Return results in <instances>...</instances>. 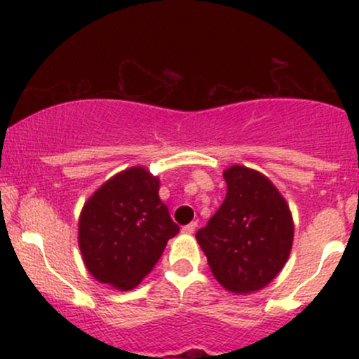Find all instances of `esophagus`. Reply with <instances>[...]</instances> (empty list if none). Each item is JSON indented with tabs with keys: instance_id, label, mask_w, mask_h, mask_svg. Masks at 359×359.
I'll use <instances>...</instances> for the list:
<instances>
[{
	"instance_id": "34e87169",
	"label": "esophagus",
	"mask_w": 359,
	"mask_h": 359,
	"mask_svg": "<svg viewBox=\"0 0 359 359\" xmlns=\"http://www.w3.org/2000/svg\"><path fill=\"white\" fill-rule=\"evenodd\" d=\"M196 228H197V222H196V221L189 222V224H185L184 228H182V233H185V234H192L194 231H196Z\"/></svg>"
}]
</instances>
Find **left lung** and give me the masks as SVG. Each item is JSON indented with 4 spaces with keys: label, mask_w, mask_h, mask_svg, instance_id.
<instances>
[{
    "label": "left lung",
    "mask_w": 359,
    "mask_h": 359,
    "mask_svg": "<svg viewBox=\"0 0 359 359\" xmlns=\"http://www.w3.org/2000/svg\"><path fill=\"white\" fill-rule=\"evenodd\" d=\"M226 197L196 233L217 282L231 292H255L278 275L294 241L290 211L275 185L251 168L224 172Z\"/></svg>",
    "instance_id": "left-lung-1"
}]
</instances>
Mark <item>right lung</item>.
<instances>
[{
	"instance_id": "right-lung-1",
	"label": "right lung",
	"mask_w": 359,
	"mask_h": 359,
	"mask_svg": "<svg viewBox=\"0 0 359 359\" xmlns=\"http://www.w3.org/2000/svg\"><path fill=\"white\" fill-rule=\"evenodd\" d=\"M177 233L179 226L158 197V179L142 167L97 189L79 219L81 253L90 275L121 290L142 282Z\"/></svg>"
}]
</instances>
